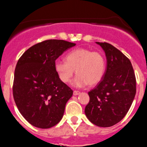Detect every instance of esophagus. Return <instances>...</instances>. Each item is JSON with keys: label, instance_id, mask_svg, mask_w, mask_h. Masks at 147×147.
Segmentation results:
<instances>
[{"label": "esophagus", "instance_id": "esophagus-1", "mask_svg": "<svg viewBox=\"0 0 147 147\" xmlns=\"http://www.w3.org/2000/svg\"><path fill=\"white\" fill-rule=\"evenodd\" d=\"M79 94H80V92L77 91V90H74V92H73L74 95H78Z\"/></svg>", "mask_w": 147, "mask_h": 147}]
</instances>
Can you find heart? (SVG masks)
Here are the masks:
<instances>
[{
	"label": "heart",
	"instance_id": "heart-1",
	"mask_svg": "<svg viewBox=\"0 0 147 147\" xmlns=\"http://www.w3.org/2000/svg\"><path fill=\"white\" fill-rule=\"evenodd\" d=\"M66 60H58L55 63L59 78L65 83L69 82L75 69L78 75L72 84L78 87L98 84L105 75L106 62L101 52L83 47L77 48L67 53Z\"/></svg>",
	"mask_w": 147,
	"mask_h": 147
}]
</instances>
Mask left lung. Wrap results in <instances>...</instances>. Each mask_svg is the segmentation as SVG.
<instances>
[{
    "label": "left lung",
    "mask_w": 147,
    "mask_h": 147,
    "mask_svg": "<svg viewBox=\"0 0 147 147\" xmlns=\"http://www.w3.org/2000/svg\"><path fill=\"white\" fill-rule=\"evenodd\" d=\"M105 52L107 68L102 80L88 92L84 112L92 124L109 127L128 112L136 94V78L129 59L107 42H97Z\"/></svg>",
    "instance_id": "obj_1"
}]
</instances>
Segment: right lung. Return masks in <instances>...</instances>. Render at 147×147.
<instances>
[{"label":"right lung","mask_w":147,"mask_h":147,"mask_svg":"<svg viewBox=\"0 0 147 147\" xmlns=\"http://www.w3.org/2000/svg\"><path fill=\"white\" fill-rule=\"evenodd\" d=\"M76 44L47 40L28 49L16 65L13 94L19 112L34 127L48 129L63 118L73 91L62 82L55 60Z\"/></svg>","instance_id":"add662e5"}]
</instances>
